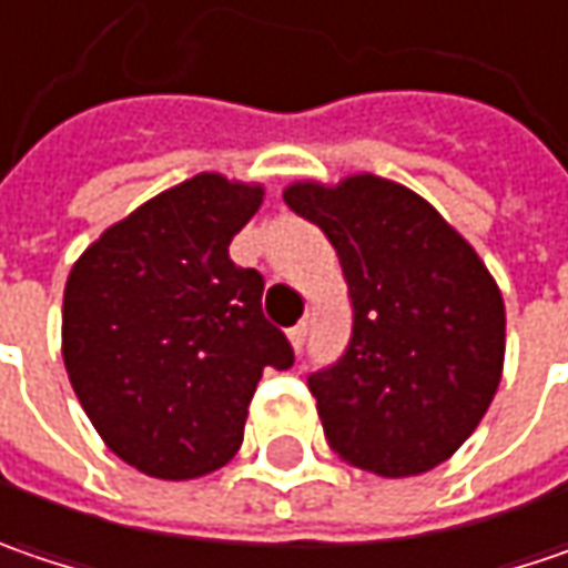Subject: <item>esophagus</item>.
Instances as JSON below:
<instances>
[{"mask_svg":"<svg viewBox=\"0 0 568 568\" xmlns=\"http://www.w3.org/2000/svg\"><path fill=\"white\" fill-rule=\"evenodd\" d=\"M305 337H308V324L302 321V324H295V327L288 331V344H292V351L302 353V347H305Z\"/></svg>","mask_w":568,"mask_h":568,"instance_id":"esophagus-1","label":"esophagus"}]
</instances>
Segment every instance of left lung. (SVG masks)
<instances>
[{"label":"left lung","mask_w":568,"mask_h":568,"mask_svg":"<svg viewBox=\"0 0 568 568\" xmlns=\"http://www.w3.org/2000/svg\"><path fill=\"white\" fill-rule=\"evenodd\" d=\"M351 285L347 353L308 379L331 450L385 479L420 476L466 444L505 369V298L483 256L408 185L373 173L298 180Z\"/></svg>","instance_id":"1"}]
</instances>
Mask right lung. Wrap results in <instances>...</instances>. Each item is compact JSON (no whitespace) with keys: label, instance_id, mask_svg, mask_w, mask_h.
I'll return each instance as SVG.
<instances>
[{"label":"right lung","instance_id":"add662e5","mask_svg":"<svg viewBox=\"0 0 568 568\" xmlns=\"http://www.w3.org/2000/svg\"><path fill=\"white\" fill-rule=\"evenodd\" d=\"M263 185L199 173L99 234L63 288V366L105 447L183 483L241 450L256 383L292 347L263 317V276L231 237Z\"/></svg>","mask_w":568,"mask_h":568}]
</instances>
